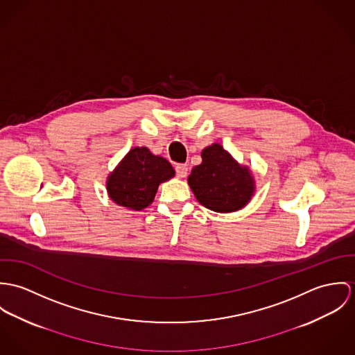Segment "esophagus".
<instances>
[{
  "label": "esophagus",
  "mask_w": 355,
  "mask_h": 355,
  "mask_svg": "<svg viewBox=\"0 0 355 355\" xmlns=\"http://www.w3.org/2000/svg\"><path fill=\"white\" fill-rule=\"evenodd\" d=\"M175 173L178 178H185L188 175V166L187 164H177L175 166Z\"/></svg>",
  "instance_id": "34e87169"
}]
</instances>
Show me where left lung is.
I'll return each instance as SVG.
<instances>
[{"label": "left lung", "mask_w": 355, "mask_h": 355, "mask_svg": "<svg viewBox=\"0 0 355 355\" xmlns=\"http://www.w3.org/2000/svg\"><path fill=\"white\" fill-rule=\"evenodd\" d=\"M202 162L192 168L188 184L205 208L227 214L242 209L254 195L256 181L248 166L239 164L220 144L201 151Z\"/></svg>", "instance_id": "left-lung-1"}]
</instances>
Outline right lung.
I'll use <instances>...</instances> for the list:
<instances>
[{
    "label": "right lung",
    "mask_w": 355,
    "mask_h": 355,
    "mask_svg": "<svg viewBox=\"0 0 355 355\" xmlns=\"http://www.w3.org/2000/svg\"><path fill=\"white\" fill-rule=\"evenodd\" d=\"M175 175L170 162L154 155L147 147H135L109 174V197L130 211L147 208L155 198L159 185Z\"/></svg>",
    "instance_id": "add662e5"
}]
</instances>
